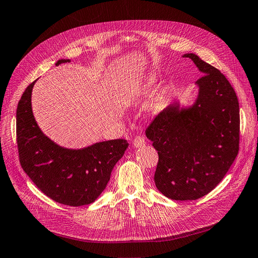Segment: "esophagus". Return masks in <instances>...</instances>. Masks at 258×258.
Segmentation results:
<instances>
[{"label": "esophagus", "mask_w": 258, "mask_h": 258, "mask_svg": "<svg viewBox=\"0 0 258 258\" xmlns=\"http://www.w3.org/2000/svg\"><path fill=\"white\" fill-rule=\"evenodd\" d=\"M143 145H145V139H144L143 137L139 136L135 140H133V146H135L136 148L142 147Z\"/></svg>", "instance_id": "1"}]
</instances>
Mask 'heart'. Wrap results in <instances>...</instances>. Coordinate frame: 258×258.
I'll return each mask as SVG.
<instances>
[{
    "label": "heart",
    "instance_id": "obj_1",
    "mask_svg": "<svg viewBox=\"0 0 258 258\" xmlns=\"http://www.w3.org/2000/svg\"><path fill=\"white\" fill-rule=\"evenodd\" d=\"M158 81V76L156 73H148L145 76H143L140 80L137 81V84L133 86L131 89V95L133 97H138L142 95L143 93H145L148 90H150L156 82Z\"/></svg>",
    "mask_w": 258,
    "mask_h": 258
}]
</instances>
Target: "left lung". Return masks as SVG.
Returning <instances> with one entry per match:
<instances>
[{
	"label": "left lung",
	"mask_w": 258,
	"mask_h": 258,
	"mask_svg": "<svg viewBox=\"0 0 258 258\" xmlns=\"http://www.w3.org/2000/svg\"><path fill=\"white\" fill-rule=\"evenodd\" d=\"M203 74L197 99L179 102L154 117L146 137L159 154L157 188L172 200H196L213 190L239 150V104L229 80L197 55L185 54Z\"/></svg>",
	"instance_id": "obj_1"
}]
</instances>
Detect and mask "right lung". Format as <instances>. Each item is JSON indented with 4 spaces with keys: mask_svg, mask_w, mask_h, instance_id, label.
Here are the masks:
<instances>
[{
    "mask_svg": "<svg viewBox=\"0 0 258 258\" xmlns=\"http://www.w3.org/2000/svg\"><path fill=\"white\" fill-rule=\"evenodd\" d=\"M70 59H60L56 66ZM36 81L26 88L17 108L21 166L36 186L58 203L81 207L94 202L105 190L113 167L129 144L118 139L81 149L57 145L41 131L33 114L32 91Z\"/></svg>",
    "mask_w": 258,
    "mask_h": 258,
    "instance_id": "right-lung-1",
    "label": "right lung"
}]
</instances>
